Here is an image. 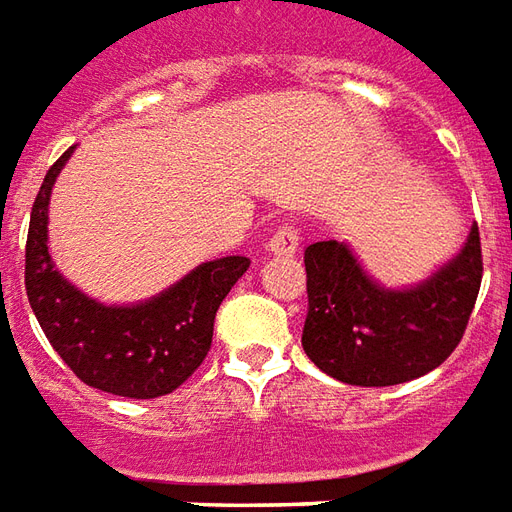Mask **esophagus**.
<instances>
[{"label":"esophagus","instance_id":"34e87169","mask_svg":"<svg viewBox=\"0 0 512 512\" xmlns=\"http://www.w3.org/2000/svg\"><path fill=\"white\" fill-rule=\"evenodd\" d=\"M297 245H300V231H297L295 223H278L273 237L267 242V248L273 253H295Z\"/></svg>","mask_w":512,"mask_h":512}]
</instances>
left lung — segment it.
Returning <instances> with one entry per match:
<instances>
[{"mask_svg": "<svg viewBox=\"0 0 512 512\" xmlns=\"http://www.w3.org/2000/svg\"><path fill=\"white\" fill-rule=\"evenodd\" d=\"M303 262L308 358L350 386H397L433 372L463 339L480 295V228L455 262L405 292L372 284L336 239L308 245Z\"/></svg>", "mask_w": 512, "mask_h": 512, "instance_id": "1", "label": "left lung"}]
</instances>
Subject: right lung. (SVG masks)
<instances>
[{
	"label": "right lung",
	"mask_w": 512,
	"mask_h": 512,
	"mask_svg": "<svg viewBox=\"0 0 512 512\" xmlns=\"http://www.w3.org/2000/svg\"><path fill=\"white\" fill-rule=\"evenodd\" d=\"M68 148L43 179L32 204L24 286L46 339L93 389L154 400L176 391L204 364L212 347L215 314L250 267L245 256L201 264L165 295L132 308L101 306L63 281L46 248V209L57 173L71 157Z\"/></svg>",
	"instance_id": "1"
}]
</instances>
